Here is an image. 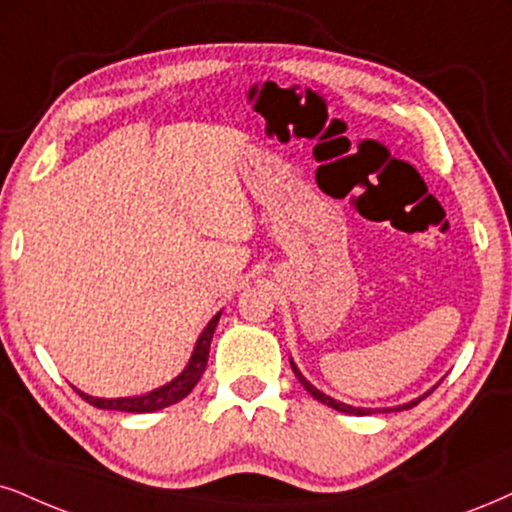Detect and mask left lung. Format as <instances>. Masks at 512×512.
<instances>
[{
	"mask_svg": "<svg viewBox=\"0 0 512 512\" xmlns=\"http://www.w3.org/2000/svg\"><path fill=\"white\" fill-rule=\"evenodd\" d=\"M289 363H292V370H294V375H296V380L301 382V387H304L308 394L313 396L315 401H320V403H325L327 408H334V410H339V413H346V415H370V413H380V410H384V413H389V410H408V408H413V406H418V403L425 399V396H430L432 391H434V387L430 389V391H425V394L422 396H418V399H413V401H408V403H401V406H394V408H353V406H349V403H342V401H334L332 396H327V394H323V391L320 389H315L311 382L306 380L304 375H301V370L296 368L294 365V361L292 358H289Z\"/></svg>",
	"mask_w": 512,
	"mask_h": 512,
	"instance_id": "8db88e82",
	"label": "left lung"
}]
</instances>
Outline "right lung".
I'll use <instances>...</instances> for the list:
<instances>
[{
    "instance_id": "right-lung-1",
    "label": "right lung",
    "mask_w": 512,
    "mask_h": 512,
    "mask_svg": "<svg viewBox=\"0 0 512 512\" xmlns=\"http://www.w3.org/2000/svg\"><path fill=\"white\" fill-rule=\"evenodd\" d=\"M218 320H220V313L213 315L211 323H208L204 327V332L199 334L197 346H194L192 358H189L185 370H182L175 380H170L168 384H163V387H159V389L149 391V394L125 396V399H99V396H90L75 387L73 389L78 391V394L87 403H90V406H97L104 410H123V413H154V410L173 406V403L185 399L189 391L197 387L201 375H204L206 363H208V349H211V339H213V332H216Z\"/></svg>"
}]
</instances>
